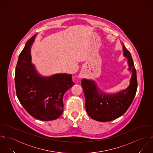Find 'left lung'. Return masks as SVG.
Masks as SVG:
<instances>
[{
    "label": "left lung",
    "instance_id": "1",
    "mask_svg": "<svg viewBox=\"0 0 153 153\" xmlns=\"http://www.w3.org/2000/svg\"><path fill=\"white\" fill-rule=\"evenodd\" d=\"M123 56L128 59V70L132 71L130 84L126 89L108 94L99 91L93 80L84 79L81 82L86 112L96 121L108 122L120 117L128 110L135 96L138 86L136 70L131 53L123 44Z\"/></svg>",
    "mask_w": 153,
    "mask_h": 153
}]
</instances>
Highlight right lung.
Returning <instances> with one entry per match:
<instances>
[{
  "mask_svg": "<svg viewBox=\"0 0 153 153\" xmlns=\"http://www.w3.org/2000/svg\"><path fill=\"white\" fill-rule=\"evenodd\" d=\"M34 35L27 42L17 62L15 83L17 97L25 109L33 118L52 121L63 112V96L75 83L71 74L40 76L31 62V45Z\"/></svg>",
  "mask_w": 153,
  "mask_h": 153,
  "instance_id": "obj_1",
  "label": "right lung"
}]
</instances>
